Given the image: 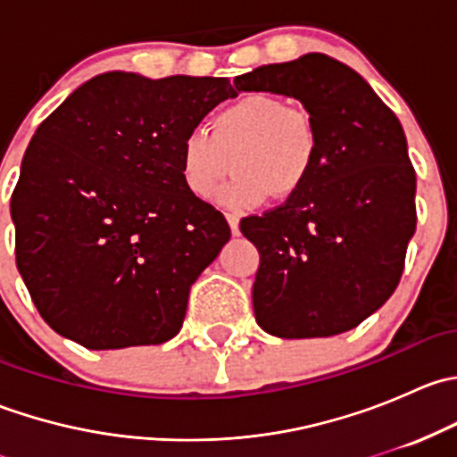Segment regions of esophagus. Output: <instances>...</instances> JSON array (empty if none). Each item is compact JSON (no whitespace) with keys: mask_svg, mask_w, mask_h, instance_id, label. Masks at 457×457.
<instances>
[{"mask_svg":"<svg viewBox=\"0 0 457 457\" xmlns=\"http://www.w3.org/2000/svg\"><path fill=\"white\" fill-rule=\"evenodd\" d=\"M225 220H228L229 229H232V234L237 237V234H238V216L237 214H225Z\"/></svg>","mask_w":457,"mask_h":457,"instance_id":"esophagus-1","label":"esophagus"}]
</instances>
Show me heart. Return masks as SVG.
Masks as SVG:
<instances>
[{
    "label": "heart",
    "instance_id": "1",
    "mask_svg": "<svg viewBox=\"0 0 457 457\" xmlns=\"http://www.w3.org/2000/svg\"><path fill=\"white\" fill-rule=\"evenodd\" d=\"M210 135L192 128L179 147L183 186L199 201H212L229 172L219 201L252 210L267 196H294L312 177L320 150L318 126L305 108L270 92H250L210 119Z\"/></svg>",
    "mask_w": 457,
    "mask_h": 457
}]
</instances>
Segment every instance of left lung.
I'll return each instance as SVG.
<instances>
[{
    "label": "left lung",
    "mask_w": 457,
    "mask_h": 457,
    "mask_svg": "<svg viewBox=\"0 0 457 457\" xmlns=\"http://www.w3.org/2000/svg\"><path fill=\"white\" fill-rule=\"evenodd\" d=\"M301 101L320 135L316 168L283 205L247 216L256 245V322L278 338L361 325L395 292L416 232V170L398 117L370 84L320 53L234 79Z\"/></svg>",
    "instance_id": "8db88e82"
}]
</instances>
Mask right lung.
I'll return each instance as SVG.
<instances>
[{
    "label": "right lung",
    "mask_w": 457,
    "mask_h": 457,
    "mask_svg": "<svg viewBox=\"0 0 457 457\" xmlns=\"http://www.w3.org/2000/svg\"><path fill=\"white\" fill-rule=\"evenodd\" d=\"M225 77L105 72L32 137L11 196L17 270L41 318L86 349L161 345L229 225L183 186V137L220 101Z\"/></svg>",
    "instance_id": "right-lung-1"
}]
</instances>
